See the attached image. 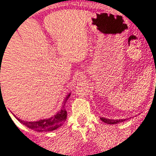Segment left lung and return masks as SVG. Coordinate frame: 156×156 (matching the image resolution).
<instances>
[{"mask_svg": "<svg viewBox=\"0 0 156 156\" xmlns=\"http://www.w3.org/2000/svg\"><path fill=\"white\" fill-rule=\"evenodd\" d=\"M101 120L103 122H105V123L113 125V124H118L120 123V122H123V121L126 120V119H124V120H110V119H106V118H105V117H101Z\"/></svg>", "mask_w": 156, "mask_h": 156, "instance_id": "8db88e82", "label": "left lung"}]
</instances>
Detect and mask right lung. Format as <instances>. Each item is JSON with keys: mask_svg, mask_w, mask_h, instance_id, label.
I'll use <instances>...</instances> for the list:
<instances>
[{"mask_svg": "<svg viewBox=\"0 0 156 156\" xmlns=\"http://www.w3.org/2000/svg\"><path fill=\"white\" fill-rule=\"evenodd\" d=\"M70 93L64 100L63 108L51 118L40 120L38 121H24V120H20L18 118H16V119L20 121V123L23 124L24 126H27L30 129L37 130V131H52V130H55L59 127H61V125L65 122V120H66L67 112L64 109V106L66 103L67 100L70 97Z\"/></svg>", "mask_w": 156, "mask_h": 156, "instance_id": "obj_1", "label": "right lung"}]
</instances>
